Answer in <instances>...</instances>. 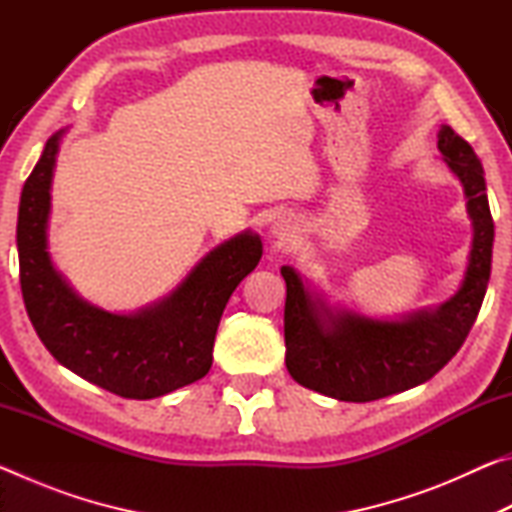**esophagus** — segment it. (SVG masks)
<instances>
[{"instance_id": "34e87169", "label": "esophagus", "mask_w": 512, "mask_h": 512, "mask_svg": "<svg viewBox=\"0 0 512 512\" xmlns=\"http://www.w3.org/2000/svg\"><path fill=\"white\" fill-rule=\"evenodd\" d=\"M273 235H275V237H280V239H284V237H287V230H284L282 225H275V228H273Z\"/></svg>"}]
</instances>
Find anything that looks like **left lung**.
Wrapping results in <instances>:
<instances>
[{"label": "left lung", "instance_id": "8db88e82", "mask_svg": "<svg viewBox=\"0 0 512 512\" xmlns=\"http://www.w3.org/2000/svg\"><path fill=\"white\" fill-rule=\"evenodd\" d=\"M438 149L465 189L474 225L470 262L461 289L438 309L402 320H377L332 311L311 296L302 277L282 266L287 282L284 343L287 370L300 386L341 402H372L424 384L461 350L488 289L492 223L481 160L452 126H440Z\"/></svg>", "mask_w": 512, "mask_h": 512}]
</instances>
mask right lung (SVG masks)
Instances as JSON below:
<instances>
[{
  "instance_id": "right-lung-1",
  "label": "right lung",
  "mask_w": 512,
  "mask_h": 512,
  "mask_svg": "<svg viewBox=\"0 0 512 512\" xmlns=\"http://www.w3.org/2000/svg\"><path fill=\"white\" fill-rule=\"evenodd\" d=\"M65 131L51 135L24 183L17 212L22 298L31 325L58 363L126 400H153L212 368L216 327L232 291L262 259L246 230L205 255L192 273L137 314H110L74 293L47 250L51 178Z\"/></svg>"
}]
</instances>
